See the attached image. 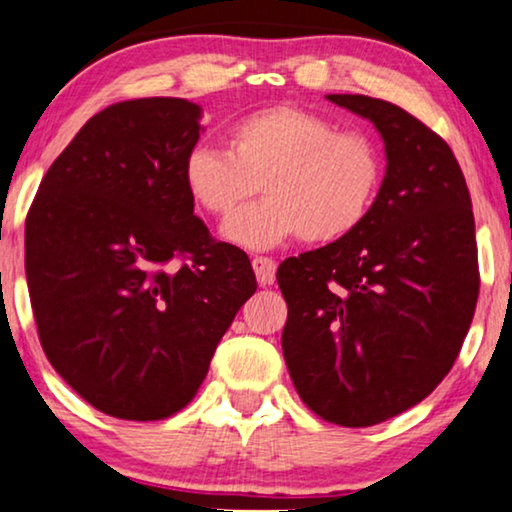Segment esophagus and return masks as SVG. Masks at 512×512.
I'll return each mask as SVG.
<instances>
[{"mask_svg": "<svg viewBox=\"0 0 512 512\" xmlns=\"http://www.w3.org/2000/svg\"><path fill=\"white\" fill-rule=\"evenodd\" d=\"M252 269H255L257 283L264 285V288L276 281V264L274 260H269V257H255V260H252Z\"/></svg>", "mask_w": 512, "mask_h": 512, "instance_id": "obj_1", "label": "esophagus"}]
</instances>
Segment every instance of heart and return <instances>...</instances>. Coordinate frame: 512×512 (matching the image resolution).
I'll list each match as a JSON object with an SVG mask.
<instances>
[{
	"label": "heart",
	"mask_w": 512,
	"mask_h": 512,
	"mask_svg": "<svg viewBox=\"0 0 512 512\" xmlns=\"http://www.w3.org/2000/svg\"><path fill=\"white\" fill-rule=\"evenodd\" d=\"M384 180V156L360 131H337L309 109L271 105L227 128V152L196 147L182 182L196 208L227 217L262 189L267 199L227 220L222 236L245 250L292 238L337 243L363 227Z\"/></svg>",
	"instance_id": "heart-1"
}]
</instances>
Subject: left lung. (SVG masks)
<instances>
[{
	"label": "left lung",
	"instance_id": "8db88e82",
	"mask_svg": "<svg viewBox=\"0 0 512 512\" xmlns=\"http://www.w3.org/2000/svg\"><path fill=\"white\" fill-rule=\"evenodd\" d=\"M370 119L386 175L356 234L285 260L283 356L304 405L365 428L447 377L480 292L470 194L452 149L417 117L367 95H327Z\"/></svg>",
	"mask_w": 512,
	"mask_h": 512
}]
</instances>
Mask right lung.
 Wrapping results in <instances>:
<instances>
[{
	"label": "right lung",
	"mask_w": 512,
	"mask_h": 512,
	"mask_svg": "<svg viewBox=\"0 0 512 512\" xmlns=\"http://www.w3.org/2000/svg\"><path fill=\"white\" fill-rule=\"evenodd\" d=\"M199 119L182 98L109 105L51 163L27 213L39 342L109 417L180 412L257 290L248 255L210 236L182 182Z\"/></svg>",
	"instance_id": "obj_1"
}]
</instances>
